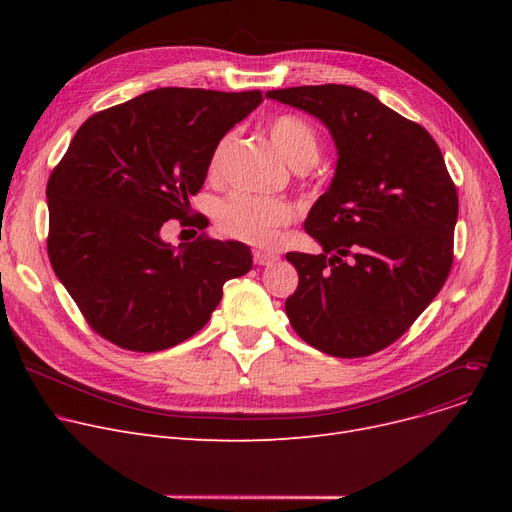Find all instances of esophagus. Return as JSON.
Listing matches in <instances>:
<instances>
[{
    "instance_id": "obj_1",
    "label": "esophagus",
    "mask_w": 512,
    "mask_h": 512,
    "mask_svg": "<svg viewBox=\"0 0 512 512\" xmlns=\"http://www.w3.org/2000/svg\"><path fill=\"white\" fill-rule=\"evenodd\" d=\"M278 259V255L276 253H267V251H253V261L257 263V265H270V263H274Z\"/></svg>"
}]
</instances>
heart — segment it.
Segmentation results:
<instances>
[{"label": "heart", "instance_id": "heart-1", "mask_svg": "<svg viewBox=\"0 0 512 512\" xmlns=\"http://www.w3.org/2000/svg\"><path fill=\"white\" fill-rule=\"evenodd\" d=\"M276 149L292 168L307 170L315 164L319 145L313 128L290 114H280L267 124ZM228 139L213 147L209 157V174H218ZM294 220V207L280 197H261L251 193H232L218 205V226L224 234L267 247L276 242L280 228Z\"/></svg>", "mask_w": 512, "mask_h": 512}]
</instances>
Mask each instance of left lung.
<instances>
[{"label":"left lung","mask_w":512,"mask_h":512,"mask_svg":"<svg viewBox=\"0 0 512 512\" xmlns=\"http://www.w3.org/2000/svg\"><path fill=\"white\" fill-rule=\"evenodd\" d=\"M265 97L319 118L338 149L336 176L305 220L324 253H286L299 272L286 315L321 353H378L413 326L450 274L459 195L442 151L421 124L357 87Z\"/></svg>","instance_id":"1"}]
</instances>
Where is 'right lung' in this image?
Returning <instances> with one entry per match:
<instances>
[{"instance_id": "1", "label": "right lung", "mask_w": 512, "mask_h": 512, "mask_svg": "<svg viewBox=\"0 0 512 512\" xmlns=\"http://www.w3.org/2000/svg\"><path fill=\"white\" fill-rule=\"evenodd\" d=\"M263 101L261 91L166 87L93 114L47 182V255L95 334L157 353L197 334L222 286L247 274L251 249L197 238L172 247L168 220L186 218L213 147Z\"/></svg>"}]
</instances>
